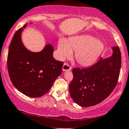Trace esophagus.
<instances>
[{"instance_id":"esophagus-1","label":"esophagus","mask_w":129,"mask_h":129,"mask_svg":"<svg viewBox=\"0 0 129 129\" xmlns=\"http://www.w3.org/2000/svg\"><path fill=\"white\" fill-rule=\"evenodd\" d=\"M72 69V67L67 64V63H64L63 67H62V70L63 71H68V70H70Z\"/></svg>"}]
</instances>
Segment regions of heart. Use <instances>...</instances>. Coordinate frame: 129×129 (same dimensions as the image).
I'll return each instance as SVG.
<instances>
[{
  "label": "heart",
  "instance_id": "b5f03b06",
  "mask_svg": "<svg viewBox=\"0 0 129 129\" xmlns=\"http://www.w3.org/2000/svg\"><path fill=\"white\" fill-rule=\"evenodd\" d=\"M104 45L101 41L89 35H79L69 38H61L58 43L57 56L64 59L75 52L77 62L84 67L91 66L103 52Z\"/></svg>",
  "mask_w": 129,
  "mask_h": 129
}]
</instances>
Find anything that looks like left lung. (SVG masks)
Listing matches in <instances>:
<instances>
[{
  "label": "left lung",
  "instance_id": "1",
  "mask_svg": "<svg viewBox=\"0 0 129 129\" xmlns=\"http://www.w3.org/2000/svg\"><path fill=\"white\" fill-rule=\"evenodd\" d=\"M112 54L101 58L86 69L74 68L72 81L69 85L72 98L82 107H89L102 102L116 87L118 82L121 54L118 47H112Z\"/></svg>",
  "mask_w": 129,
  "mask_h": 129
}]
</instances>
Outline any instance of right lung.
<instances>
[{
  "label": "right lung",
  "mask_w": 129,
  "mask_h": 129,
  "mask_svg": "<svg viewBox=\"0 0 129 129\" xmlns=\"http://www.w3.org/2000/svg\"><path fill=\"white\" fill-rule=\"evenodd\" d=\"M26 25L13 35L9 46L7 68L15 88L29 97H41L47 93L62 72L63 62L53 57L54 47L46 44L41 51L33 52L23 45L21 33Z\"/></svg>",
  "instance_id": "obj_1"
}]
</instances>
